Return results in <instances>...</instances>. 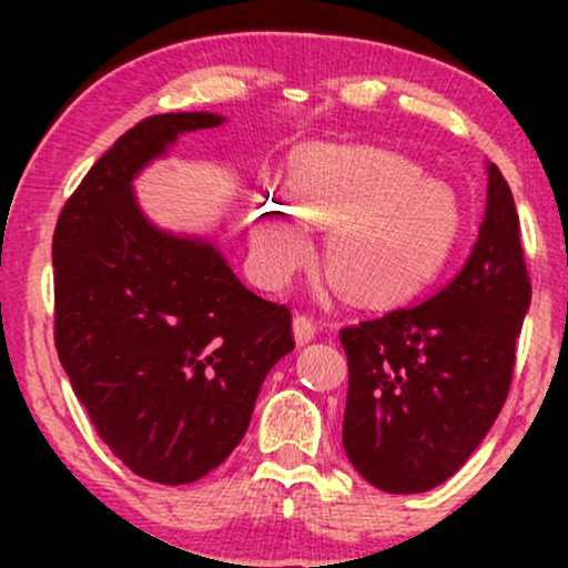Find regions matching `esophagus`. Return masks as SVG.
I'll use <instances>...</instances> for the list:
<instances>
[{
	"label": "esophagus",
	"mask_w": 568,
	"mask_h": 568,
	"mask_svg": "<svg viewBox=\"0 0 568 568\" xmlns=\"http://www.w3.org/2000/svg\"><path fill=\"white\" fill-rule=\"evenodd\" d=\"M302 323H306V321H304V317H302ZM296 325H298V317H296Z\"/></svg>",
	"instance_id": "34e87169"
}]
</instances>
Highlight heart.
Listing matches in <instances>:
<instances>
[{"mask_svg": "<svg viewBox=\"0 0 568 568\" xmlns=\"http://www.w3.org/2000/svg\"><path fill=\"white\" fill-rule=\"evenodd\" d=\"M419 262V243L400 211H387L342 226L334 237V272L349 280L361 266Z\"/></svg>", "mask_w": 568, "mask_h": 568, "instance_id": "1", "label": "heart"}]
</instances>
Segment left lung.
I'll list each match as a JSON object with an SVG mask.
<instances>
[{"label":"left lung","instance_id":"8db88e82","mask_svg":"<svg viewBox=\"0 0 568 568\" xmlns=\"http://www.w3.org/2000/svg\"><path fill=\"white\" fill-rule=\"evenodd\" d=\"M213 112L149 116L90 168L53 234L55 347L116 459L194 484L243 440L258 389L293 349L288 306L247 291L211 237L162 230L135 179Z\"/></svg>","mask_w":568,"mask_h":568}]
</instances>
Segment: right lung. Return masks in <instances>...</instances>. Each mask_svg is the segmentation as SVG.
I'll use <instances>...</instances> for the list:
<instances>
[{"mask_svg":"<svg viewBox=\"0 0 568 568\" xmlns=\"http://www.w3.org/2000/svg\"><path fill=\"white\" fill-rule=\"evenodd\" d=\"M529 298L513 197L488 194L470 258L446 288L342 331L344 452L371 486L429 491L470 459L505 406Z\"/></svg>","mask_w":568,"mask_h":568,"instance_id":"obj_1","label":"right lung"}]
</instances>
